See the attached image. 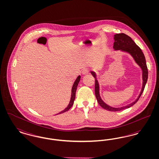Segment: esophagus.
I'll return each mask as SVG.
<instances>
[{"instance_id":"esophagus-1","label":"esophagus","mask_w":159,"mask_h":159,"mask_svg":"<svg viewBox=\"0 0 159 159\" xmlns=\"http://www.w3.org/2000/svg\"><path fill=\"white\" fill-rule=\"evenodd\" d=\"M89 73V70H88V69H84V70H83V71H82V74L83 75H87V74H88Z\"/></svg>"}]
</instances>
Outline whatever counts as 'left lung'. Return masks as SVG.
Segmentation results:
<instances>
[{
    "label": "left lung",
    "instance_id": "left-lung-1",
    "mask_svg": "<svg viewBox=\"0 0 159 159\" xmlns=\"http://www.w3.org/2000/svg\"><path fill=\"white\" fill-rule=\"evenodd\" d=\"M114 42L113 49L114 51L120 50L122 52H125L129 53L132 57V58L136 62V64L142 69L143 81L141 91L140 92L139 96L138 97V98L135 101H134L130 104H128V106L121 107L119 108H114V107L108 106L102 100V99L99 95V87L98 80H97L96 74L95 72L91 71L92 75L95 78V96L97 99V101L99 104L102 108L106 109L107 110L111 111H120V110L130 108V107L134 106L138 101V99H139L144 91L145 84L147 82L148 68L147 67L145 58L144 53L142 52V50L140 49V48L138 46L136 45V43L134 42V41L131 39L130 37H129L125 33H119L114 35Z\"/></svg>",
    "mask_w": 159,
    "mask_h": 159
}]
</instances>
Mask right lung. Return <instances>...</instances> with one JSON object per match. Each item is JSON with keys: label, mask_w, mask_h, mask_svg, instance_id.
<instances>
[{"label": "right lung", "mask_w": 159, "mask_h": 159, "mask_svg": "<svg viewBox=\"0 0 159 159\" xmlns=\"http://www.w3.org/2000/svg\"><path fill=\"white\" fill-rule=\"evenodd\" d=\"M80 76H79L75 80V82H74V84L73 85V87H72V89H71V98H70V102L68 104V106L64 110H62V111L60 112L59 113L57 114H61L68 111V110L72 107V106L74 104V101H75V97H76V90H77V86H78V84L80 82Z\"/></svg>", "instance_id": "obj_1"}]
</instances>
